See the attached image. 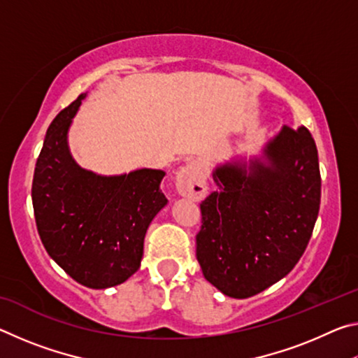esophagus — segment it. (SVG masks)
I'll list each match as a JSON object with an SVG mask.
<instances>
[{
    "label": "esophagus",
    "instance_id": "34e87169",
    "mask_svg": "<svg viewBox=\"0 0 358 358\" xmlns=\"http://www.w3.org/2000/svg\"><path fill=\"white\" fill-rule=\"evenodd\" d=\"M177 191L180 196L191 201H201L207 192V183H205V173L202 166L199 162H187L185 167H181L177 172Z\"/></svg>",
    "mask_w": 358,
    "mask_h": 358
}]
</instances>
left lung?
<instances>
[{"mask_svg": "<svg viewBox=\"0 0 358 358\" xmlns=\"http://www.w3.org/2000/svg\"><path fill=\"white\" fill-rule=\"evenodd\" d=\"M264 153L266 162L217 167V189L201 203L197 260L205 280L234 299L256 295L286 276L310 243L319 215L311 132L284 126Z\"/></svg>", "mask_w": 358, "mask_h": 358, "instance_id": "1", "label": "left lung"}]
</instances>
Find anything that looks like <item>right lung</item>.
Returning <instances> with one entry per match:
<instances>
[{
	"label": "right lung",
	"instance_id": "obj_1",
	"mask_svg": "<svg viewBox=\"0 0 358 358\" xmlns=\"http://www.w3.org/2000/svg\"><path fill=\"white\" fill-rule=\"evenodd\" d=\"M85 94L48 126L34 167L31 199L42 245L72 280L92 289L124 282L141 266L150 222L167 199L164 172L141 169L101 177L78 167L68 129Z\"/></svg>",
	"mask_w": 358,
	"mask_h": 358
}]
</instances>
